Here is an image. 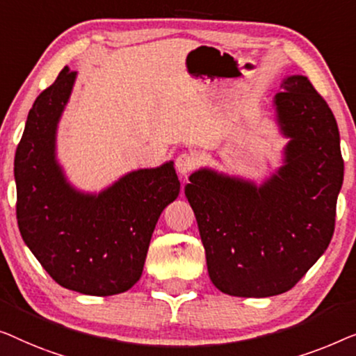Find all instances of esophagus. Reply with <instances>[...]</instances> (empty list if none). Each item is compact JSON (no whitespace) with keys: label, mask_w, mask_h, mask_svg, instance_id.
Wrapping results in <instances>:
<instances>
[{"label":"esophagus","mask_w":356,"mask_h":356,"mask_svg":"<svg viewBox=\"0 0 356 356\" xmlns=\"http://www.w3.org/2000/svg\"><path fill=\"white\" fill-rule=\"evenodd\" d=\"M195 164H197V159H195L193 154H188V153H182L179 154L177 159H176V169L180 176H187V174L192 171L195 168Z\"/></svg>","instance_id":"obj_1"}]
</instances>
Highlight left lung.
Segmentation results:
<instances>
[{"label":"left lung","mask_w":356,"mask_h":356,"mask_svg":"<svg viewBox=\"0 0 356 356\" xmlns=\"http://www.w3.org/2000/svg\"><path fill=\"white\" fill-rule=\"evenodd\" d=\"M273 98L287 138L280 166L252 179L200 168L185 197L197 218L208 274L227 295L287 292L323 257L334 234L343 159L335 118L305 76H287Z\"/></svg>","instance_id":"obj_1"}]
</instances>
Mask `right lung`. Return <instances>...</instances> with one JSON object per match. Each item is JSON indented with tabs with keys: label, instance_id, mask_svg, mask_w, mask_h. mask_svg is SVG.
<instances>
[{
	"label": "right lung",
	"instance_id": "add662e5",
	"mask_svg": "<svg viewBox=\"0 0 356 356\" xmlns=\"http://www.w3.org/2000/svg\"><path fill=\"white\" fill-rule=\"evenodd\" d=\"M77 72L67 66L29 111L14 159L17 224L30 252L64 289L109 297L142 276L154 226L179 197L174 161L134 169L99 192L71 184L58 159V126Z\"/></svg>",
	"mask_w": 356,
	"mask_h": 356
}]
</instances>
